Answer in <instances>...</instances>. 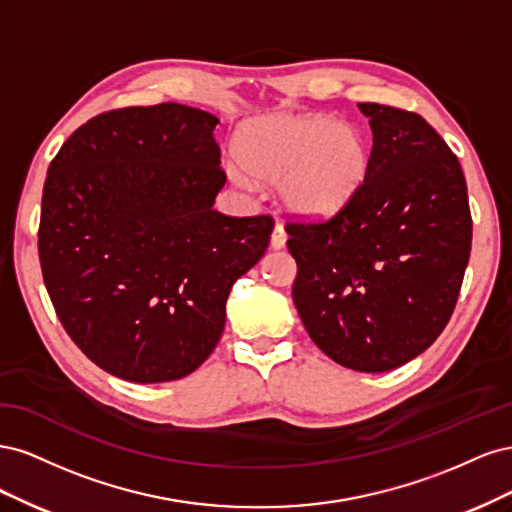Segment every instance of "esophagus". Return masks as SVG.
<instances>
[{
  "label": "esophagus",
  "instance_id": "obj_1",
  "mask_svg": "<svg viewBox=\"0 0 512 512\" xmlns=\"http://www.w3.org/2000/svg\"><path fill=\"white\" fill-rule=\"evenodd\" d=\"M286 239H288V235H286L284 226L282 224H275L273 235H271V247H273V250H282V247L286 245Z\"/></svg>",
  "mask_w": 512,
  "mask_h": 512
}]
</instances>
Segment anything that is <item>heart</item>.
I'll list each match as a JSON object with an SVG mask.
<instances>
[{"instance_id": "heart-1", "label": "heart", "mask_w": 512, "mask_h": 512, "mask_svg": "<svg viewBox=\"0 0 512 512\" xmlns=\"http://www.w3.org/2000/svg\"><path fill=\"white\" fill-rule=\"evenodd\" d=\"M235 156L252 179L280 183L282 205L309 220L329 218L348 207L369 173L363 130L327 115L280 113L245 123L237 134ZM242 171L230 166L228 175L245 185Z\"/></svg>"}]
</instances>
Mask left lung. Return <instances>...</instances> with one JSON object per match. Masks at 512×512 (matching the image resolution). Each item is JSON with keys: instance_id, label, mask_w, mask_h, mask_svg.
Instances as JSON below:
<instances>
[{"instance_id": "1", "label": "left lung", "mask_w": 512, "mask_h": 512, "mask_svg": "<svg viewBox=\"0 0 512 512\" xmlns=\"http://www.w3.org/2000/svg\"><path fill=\"white\" fill-rule=\"evenodd\" d=\"M374 147L361 192L320 222H288L292 299L314 344L380 374L427 350L451 320L472 250L461 164L416 113L363 102Z\"/></svg>"}]
</instances>
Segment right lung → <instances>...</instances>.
I'll return each mask as SVG.
<instances>
[{
	"instance_id": "obj_1",
	"label": "right lung",
	"mask_w": 512,
	"mask_h": 512,
	"mask_svg": "<svg viewBox=\"0 0 512 512\" xmlns=\"http://www.w3.org/2000/svg\"><path fill=\"white\" fill-rule=\"evenodd\" d=\"M220 119L185 104L89 119L44 181L38 254L72 342L108 374L170 382L218 346L237 277L265 254L271 215L213 209Z\"/></svg>"
}]
</instances>
